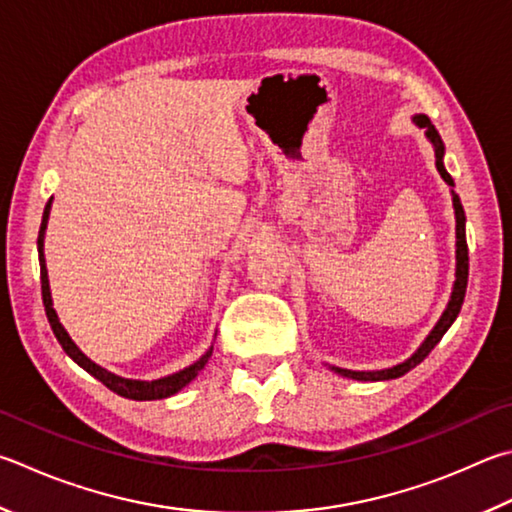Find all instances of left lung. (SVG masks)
I'll use <instances>...</instances> for the list:
<instances>
[{
  "instance_id": "1",
  "label": "left lung",
  "mask_w": 512,
  "mask_h": 512,
  "mask_svg": "<svg viewBox=\"0 0 512 512\" xmlns=\"http://www.w3.org/2000/svg\"><path fill=\"white\" fill-rule=\"evenodd\" d=\"M414 125L421 127L427 141L432 143L434 147V156H436V170H439L441 179L450 185V194H452V208H454V219H457V271H454V284H452V293H450V300L448 306H445V311L441 313L439 322L434 324L432 331L427 333V338L418 345V349L412 353L410 358L398 362L394 367H387V369H369V371H353V369H342V367H333L329 365L331 371H336V374L351 378V380H365V383H374V380H392V378H401L405 376L407 371H412L416 365H421V362L427 358V353H430L436 345H439L441 338L445 336V331L452 327V322L457 320V315L461 311V304H463V297H466V286H468V244H466V212H463L461 206V199L459 194L454 192V181L452 176L448 174L443 165V154H445V145L441 141L439 132H436L434 125L430 123V118L425 114H416L412 116Z\"/></svg>"
}]
</instances>
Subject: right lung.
Segmentation results:
<instances>
[{
  "instance_id": "1",
  "label": "right lung",
  "mask_w": 512,
  "mask_h": 512,
  "mask_svg": "<svg viewBox=\"0 0 512 512\" xmlns=\"http://www.w3.org/2000/svg\"><path fill=\"white\" fill-rule=\"evenodd\" d=\"M51 203H53V197L49 199V203H46V208H44L40 235H37V253H40V275H42L40 280H42L44 311H46V318H49L51 329L55 333V338H58V342L62 345V349L67 351V356L73 362H78L82 369L89 371V374L94 376V378H98L102 385L109 387L111 392H116L118 396H123V398H132V401H159V398H167V396H174L176 392H181V389L188 385V383H192V380L199 376V371L206 367V362L212 356V347L206 353H203V356L197 362H192L190 367L176 371V374L156 378V380H136V378H123V376H118V374H111L109 369L96 365L94 360L87 358L85 353L80 351V347L76 345V342L71 340L67 329L62 327L58 313H55V309H53L49 273H46V259H44V235H46V226H49Z\"/></svg>"
}]
</instances>
